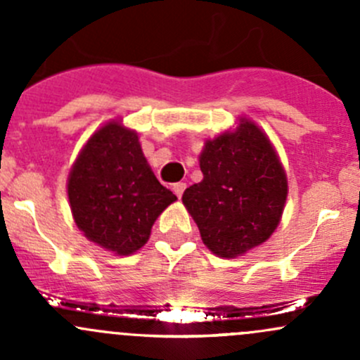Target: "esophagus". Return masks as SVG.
<instances>
[{"label":"esophagus","mask_w":360,"mask_h":360,"mask_svg":"<svg viewBox=\"0 0 360 360\" xmlns=\"http://www.w3.org/2000/svg\"><path fill=\"white\" fill-rule=\"evenodd\" d=\"M172 190H174V193L177 195V197H183V193H184V190H186V183H176L172 186Z\"/></svg>","instance_id":"esophagus-1"}]
</instances>
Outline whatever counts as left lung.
<instances>
[{
    "instance_id": "left-lung-1",
    "label": "left lung",
    "mask_w": 360,
    "mask_h": 360,
    "mask_svg": "<svg viewBox=\"0 0 360 360\" xmlns=\"http://www.w3.org/2000/svg\"><path fill=\"white\" fill-rule=\"evenodd\" d=\"M203 179L186 188L183 203L203 244L219 257H237L271 237L288 198V177L266 134L240 118L233 132L207 141Z\"/></svg>"
}]
</instances>
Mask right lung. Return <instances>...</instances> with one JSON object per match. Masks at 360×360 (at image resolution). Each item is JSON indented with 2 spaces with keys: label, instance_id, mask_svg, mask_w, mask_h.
Returning a JSON list of instances; mask_svg holds the SVG:
<instances>
[{
  "label": "right lung",
  "instance_id": "right-lung-1",
  "mask_svg": "<svg viewBox=\"0 0 360 360\" xmlns=\"http://www.w3.org/2000/svg\"><path fill=\"white\" fill-rule=\"evenodd\" d=\"M68 197L83 235L120 256L143 248L157 217L177 200L148 165L137 132L118 122L86 141L69 172Z\"/></svg>",
  "mask_w": 360,
  "mask_h": 360
}]
</instances>
